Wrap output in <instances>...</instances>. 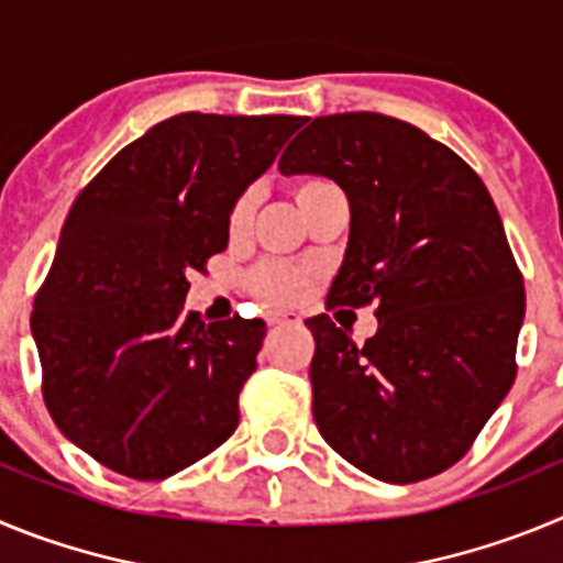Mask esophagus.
<instances>
[{
    "instance_id": "obj_1",
    "label": "esophagus",
    "mask_w": 563,
    "mask_h": 563,
    "mask_svg": "<svg viewBox=\"0 0 563 563\" xmlns=\"http://www.w3.org/2000/svg\"><path fill=\"white\" fill-rule=\"evenodd\" d=\"M267 324L271 327H296V324H301V318L292 316V312H271V316H267Z\"/></svg>"
}]
</instances>
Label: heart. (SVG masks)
<instances>
[{
	"instance_id": "b5f03b06",
	"label": "heart",
	"mask_w": 563,
	"mask_h": 563,
	"mask_svg": "<svg viewBox=\"0 0 563 563\" xmlns=\"http://www.w3.org/2000/svg\"><path fill=\"white\" fill-rule=\"evenodd\" d=\"M332 188L330 183L321 180V177H305L292 186V197H296L298 208L305 211L318 194ZM253 220V194H242L236 202L231 206L228 213V236L239 239L245 236L247 225ZM312 267L307 265H290V262H262L258 267H253L251 276H247V287H251L253 296H258L267 305H292L298 298L305 296V290L312 282Z\"/></svg>"
}]
</instances>
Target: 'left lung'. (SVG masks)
Here are the masks:
<instances>
[{
  "label": "left lung",
  "mask_w": 563,
  "mask_h": 563,
  "mask_svg": "<svg viewBox=\"0 0 563 563\" xmlns=\"http://www.w3.org/2000/svg\"><path fill=\"white\" fill-rule=\"evenodd\" d=\"M350 200V245L327 310L375 305L355 343L307 318L312 417L332 449L383 482L442 474L471 451L516 380L525 278L479 174L415 123L316 118L278 161Z\"/></svg>",
  "instance_id": "obj_1"
}]
</instances>
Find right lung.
<instances>
[{"label": "right lung", "instance_id": "obj_1", "mask_svg": "<svg viewBox=\"0 0 563 563\" xmlns=\"http://www.w3.org/2000/svg\"><path fill=\"white\" fill-rule=\"evenodd\" d=\"M301 123L174 114L114 154L69 208L30 330L49 417L109 471L166 479L239 426L265 324H206L183 301L188 276L228 247L239 194Z\"/></svg>", "mask_w": 563, "mask_h": 563}]
</instances>
